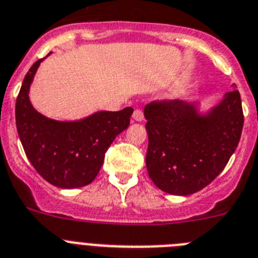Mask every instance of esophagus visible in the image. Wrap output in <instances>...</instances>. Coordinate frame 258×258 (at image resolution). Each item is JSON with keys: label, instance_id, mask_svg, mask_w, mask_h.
<instances>
[{"label": "esophagus", "instance_id": "obj_1", "mask_svg": "<svg viewBox=\"0 0 258 258\" xmlns=\"http://www.w3.org/2000/svg\"><path fill=\"white\" fill-rule=\"evenodd\" d=\"M133 118L136 122H142L143 119H144V114H143V111L140 109H135V111L133 114Z\"/></svg>", "mask_w": 258, "mask_h": 258}]
</instances>
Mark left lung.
<instances>
[{
	"label": "left lung",
	"mask_w": 258,
	"mask_h": 258,
	"mask_svg": "<svg viewBox=\"0 0 258 258\" xmlns=\"http://www.w3.org/2000/svg\"><path fill=\"white\" fill-rule=\"evenodd\" d=\"M148 133L147 170L160 190L189 196L206 187L226 168L243 131L239 90L201 114L197 103L153 101L144 109Z\"/></svg>",
	"instance_id": "left-lung-1"
}]
</instances>
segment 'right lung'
<instances>
[{
  "mask_svg": "<svg viewBox=\"0 0 258 258\" xmlns=\"http://www.w3.org/2000/svg\"><path fill=\"white\" fill-rule=\"evenodd\" d=\"M43 59L25 76L15 103V123L25 153L36 172L61 189H75L94 181L114 139L130 124L133 107L98 111L76 122L45 118L32 107L29 90Z\"/></svg>",
  "mask_w": 258,
  "mask_h": 258,
  "instance_id": "right-lung-1",
  "label": "right lung"
}]
</instances>
